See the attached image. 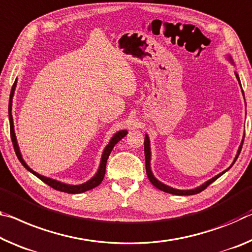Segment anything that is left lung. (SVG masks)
Listing matches in <instances>:
<instances>
[{
	"label": "left lung",
	"mask_w": 252,
	"mask_h": 252,
	"mask_svg": "<svg viewBox=\"0 0 252 252\" xmlns=\"http://www.w3.org/2000/svg\"><path fill=\"white\" fill-rule=\"evenodd\" d=\"M235 76H237V79L239 81V83H240V79H239L238 74H235ZM240 85H241V84H240ZM242 145H243V142H241V146H240V148H239L238 154H237V157H235L233 163H234L235 160H237V159H238L239 155H240V151H241V149H242ZM145 158H146V173H147V176H148V178H149V181L151 182V184H153V185H154L155 187H157L158 189H160V190H162V191H166V193L174 194V195H194V194L201 193V191L204 190V189H206V187L210 185V184H212L214 181H217V179H218L220 176H221V175L224 174L225 171L227 170V169H226L225 171H223V173L217 175V176L213 177L212 179H210V181L206 182L205 184H203L202 186L197 187V189H190V190H179V189H171V187L165 185V184L160 183V182L157 181V179H156V178L154 177V175H153V173H151V170H150V147H149V138H148V135H146V138H145ZM233 163H232V165H233ZM232 165H231V166H232Z\"/></svg>",
	"instance_id": "8db88e82"
}]
</instances>
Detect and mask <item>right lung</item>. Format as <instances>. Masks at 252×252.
<instances>
[{
  "mask_svg": "<svg viewBox=\"0 0 252 252\" xmlns=\"http://www.w3.org/2000/svg\"><path fill=\"white\" fill-rule=\"evenodd\" d=\"M15 86H17V81L14 82L13 86H12V90H11V94H10V101H9V119H10V134H11V140L12 143H13V148H14V151L15 154H17V157L20 160V162L22 163L23 166L26 167V168L31 171L34 176H37L39 179H41L43 183H46L48 186L53 187L54 189H57L59 191H63V193H68V194H77V193H83V191H86V190H90L92 189H94V187L98 186L99 184L102 183L103 178L105 176V168H106V161H107V158H109V156L111 154L112 149H113L114 146L117 145V143L121 140L122 138H125L126 135V131H120L117 134H114V137L111 139V141L109 145L106 146L104 153H103L102 156V160H101V166H99V169L97 171V174L95 175V176L91 179V181L86 182L85 184H82V185H76V186H71V185H66V184H63V183H59L57 181H54V179H50V178H47V177H43L41 175H39L33 171L31 168H29V166L27 165L23 160L22 157H21V154H20L19 151V147H18V143H17V139H15V133H14V129H13V119H12V114H11V110H12V97H13V93H14V90H15Z\"/></svg>",
  "mask_w": 252,
  "mask_h": 252,
  "instance_id": "obj_1",
  "label": "right lung"
}]
</instances>
